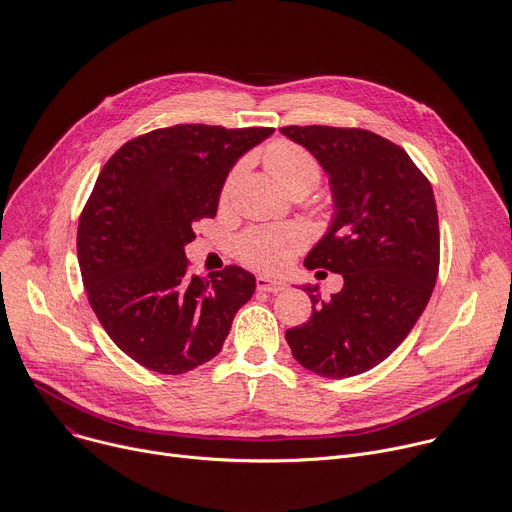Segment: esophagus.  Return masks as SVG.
<instances>
[{"label":"esophagus","mask_w":512,"mask_h":512,"mask_svg":"<svg viewBox=\"0 0 512 512\" xmlns=\"http://www.w3.org/2000/svg\"><path fill=\"white\" fill-rule=\"evenodd\" d=\"M257 288L261 292H271V294H277V292H284L288 286L284 280H277V277H267V275H259L257 277Z\"/></svg>","instance_id":"obj_1"}]
</instances>
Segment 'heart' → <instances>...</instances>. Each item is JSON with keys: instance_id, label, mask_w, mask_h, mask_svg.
Returning <instances> with one entry per match:
<instances>
[{"instance_id": "b5f03b06", "label": "heart", "mask_w": 512, "mask_h": 512, "mask_svg": "<svg viewBox=\"0 0 512 512\" xmlns=\"http://www.w3.org/2000/svg\"><path fill=\"white\" fill-rule=\"evenodd\" d=\"M243 163L232 169L224 181L222 200L230 198L232 190L243 173ZM265 167L286 192L314 190L320 179L318 161L302 147L290 141H277L265 151ZM304 243L302 230L296 226H267L253 228L239 241V257L263 271H277L286 267Z\"/></svg>"}]
</instances>
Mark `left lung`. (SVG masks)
I'll return each instance as SVG.
<instances>
[{
  "instance_id": "left-lung-1",
  "label": "left lung",
  "mask_w": 512,
  "mask_h": 512,
  "mask_svg": "<svg viewBox=\"0 0 512 512\" xmlns=\"http://www.w3.org/2000/svg\"><path fill=\"white\" fill-rule=\"evenodd\" d=\"M329 177L333 218L304 259L343 275L322 300L300 288L312 316L286 331L300 365L322 378H351L382 363L425 312L439 271V218L429 179L404 149L361 128L286 126Z\"/></svg>"
}]
</instances>
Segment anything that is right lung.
<instances>
[{
  "label": "right lung",
  "instance_id": "1",
  "mask_svg": "<svg viewBox=\"0 0 512 512\" xmlns=\"http://www.w3.org/2000/svg\"><path fill=\"white\" fill-rule=\"evenodd\" d=\"M273 128L177 124L136 136L104 165L77 228L87 298L110 339L157 374L216 357L255 275L228 265L206 282L188 273L194 224L214 218L237 161Z\"/></svg>",
  "mask_w": 512,
  "mask_h": 512
}]
</instances>
